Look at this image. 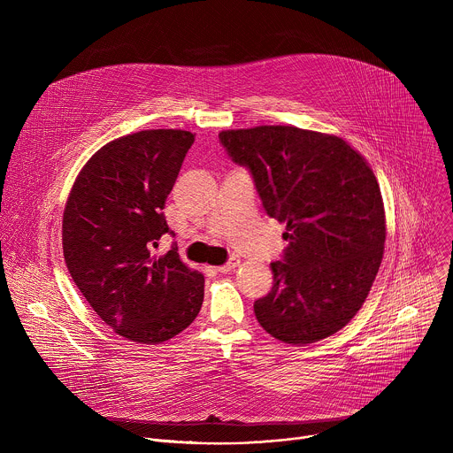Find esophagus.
<instances>
[{"mask_svg": "<svg viewBox=\"0 0 453 453\" xmlns=\"http://www.w3.org/2000/svg\"><path fill=\"white\" fill-rule=\"evenodd\" d=\"M238 265H240V260H238V257H231V260H229L227 264H224V265L217 267V271H219V273H222V274H227V273L234 271Z\"/></svg>", "mask_w": 453, "mask_h": 453, "instance_id": "1", "label": "esophagus"}]
</instances>
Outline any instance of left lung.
<instances>
[{
    "instance_id": "8db88e82",
    "label": "left lung",
    "mask_w": 453,
    "mask_h": 453,
    "mask_svg": "<svg viewBox=\"0 0 453 453\" xmlns=\"http://www.w3.org/2000/svg\"><path fill=\"white\" fill-rule=\"evenodd\" d=\"M288 245L271 264L274 285L254 301L262 328L287 344H311L362 308L381 264L385 213L365 159L342 138L288 125L222 131Z\"/></svg>"
}]
</instances>
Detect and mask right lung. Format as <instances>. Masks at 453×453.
<instances>
[{"instance_id":"obj_1","label":"right lung","mask_w":453,"mask_h":453,"mask_svg":"<svg viewBox=\"0 0 453 453\" xmlns=\"http://www.w3.org/2000/svg\"><path fill=\"white\" fill-rule=\"evenodd\" d=\"M196 134L156 128L102 147L79 173L62 219L68 271L100 319L140 344L165 342L201 311L204 276L189 271L163 208Z\"/></svg>"}]
</instances>
